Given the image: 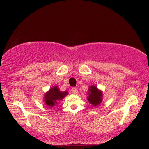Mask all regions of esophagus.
<instances>
[{
	"mask_svg": "<svg viewBox=\"0 0 149 149\" xmlns=\"http://www.w3.org/2000/svg\"><path fill=\"white\" fill-rule=\"evenodd\" d=\"M72 92L74 93V94H77V93H78V90L76 88H72Z\"/></svg>",
	"mask_w": 149,
	"mask_h": 149,
	"instance_id": "1",
	"label": "esophagus"
}]
</instances>
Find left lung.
<instances>
[{
	"label": "left lung",
	"mask_w": 149,
	"mask_h": 149,
	"mask_svg": "<svg viewBox=\"0 0 149 149\" xmlns=\"http://www.w3.org/2000/svg\"><path fill=\"white\" fill-rule=\"evenodd\" d=\"M87 100L93 106H97L102 102L103 92L95 85H91L88 88Z\"/></svg>",
	"instance_id": "obj_1"
}]
</instances>
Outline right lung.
Wrapping results in <instances>:
<instances>
[{"label": "right lung", "instance_id": "1", "mask_svg": "<svg viewBox=\"0 0 149 149\" xmlns=\"http://www.w3.org/2000/svg\"><path fill=\"white\" fill-rule=\"evenodd\" d=\"M68 94L67 91H61L58 86H55L47 91L44 95L43 102L49 107H55Z\"/></svg>", "mask_w": 149, "mask_h": 149}]
</instances>
